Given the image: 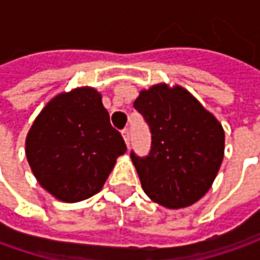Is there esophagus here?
I'll return each instance as SVG.
<instances>
[{
	"label": "esophagus",
	"instance_id": "1",
	"mask_svg": "<svg viewBox=\"0 0 260 260\" xmlns=\"http://www.w3.org/2000/svg\"><path fill=\"white\" fill-rule=\"evenodd\" d=\"M121 135H123V137H124L125 145L127 146L130 145V130H128V128H124V130L121 132Z\"/></svg>",
	"mask_w": 260,
	"mask_h": 260
}]
</instances>
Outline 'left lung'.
<instances>
[{"label": "left lung", "instance_id": "left-lung-1", "mask_svg": "<svg viewBox=\"0 0 260 260\" xmlns=\"http://www.w3.org/2000/svg\"><path fill=\"white\" fill-rule=\"evenodd\" d=\"M152 133L145 157L132 152L142 188L168 208L197 203L214 182L224 156V130L182 86L143 89L135 101Z\"/></svg>", "mask_w": 260, "mask_h": 260}]
</instances>
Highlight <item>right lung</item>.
<instances>
[{
    "mask_svg": "<svg viewBox=\"0 0 260 260\" xmlns=\"http://www.w3.org/2000/svg\"><path fill=\"white\" fill-rule=\"evenodd\" d=\"M125 150L101 94L89 86L56 95L37 115L25 139V156L36 179L65 203L100 192Z\"/></svg>",
    "mask_w": 260,
    "mask_h": 260,
    "instance_id": "right-lung-1",
    "label": "right lung"
}]
</instances>
